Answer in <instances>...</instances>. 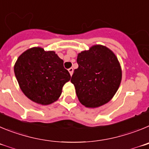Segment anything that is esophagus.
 <instances>
[{"mask_svg": "<svg viewBox=\"0 0 149 149\" xmlns=\"http://www.w3.org/2000/svg\"><path fill=\"white\" fill-rule=\"evenodd\" d=\"M68 71H69V73H70V76H72V75H73V69L72 68H69V69H68Z\"/></svg>", "mask_w": 149, "mask_h": 149, "instance_id": "1", "label": "esophagus"}]
</instances>
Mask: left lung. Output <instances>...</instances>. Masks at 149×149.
I'll use <instances>...</instances> for the list:
<instances>
[{"mask_svg": "<svg viewBox=\"0 0 149 149\" xmlns=\"http://www.w3.org/2000/svg\"><path fill=\"white\" fill-rule=\"evenodd\" d=\"M79 68L71 81L80 102L97 108L113 98L122 80L120 64L114 53L105 46L93 45L78 54Z\"/></svg>", "mask_w": 149, "mask_h": 149, "instance_id": "obj_1", "label": "left lung"}]
</instances>
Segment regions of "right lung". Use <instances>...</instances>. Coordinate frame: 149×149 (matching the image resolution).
Segmentation results:
<instances>
[{"mask_svg":"<svg viewBox=\"0 0 149 149\" xmlns=\"http://www.w3.org/2000/svg\"><path fill=\"white\" fill-rule=\"evenodd\" d=\"M54 51L41 47L27 49L19 56L14 72L20 88L30 100L47 105L58 100L70 75Z\"/></svg>","mask_w":149,"mask_h":149,"instance_id":"add662e5","label":"right lung"}]
</instances>
